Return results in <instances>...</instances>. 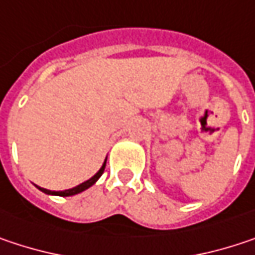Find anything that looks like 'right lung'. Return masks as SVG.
<instances>
[{"instance_id":"obj_1","label":"right lung","mask_w":255,"mask_h":255,"mask_svg":"<svg viewBox=\"0 0 255 255\" xmlns=\"http://www.w3.org/2000/svg\"><path fill=\"white\" fill-rule=\"evenodd\" d=\"M105 165H106V160H105V163L102 165V168L99 169V172L95 175V176H92L89 181H86V182H83L80 185H77V187H74V188H70V190H65V191H49V190H45V188H40L39 187V190L40 191H43V193H46V194H52V196H61V197H68V196H74V194H79L81 191H84V190H87L89 187H92L99 178H101V175L104 174L105 171Z\"/></svg>"}]
</instances>
